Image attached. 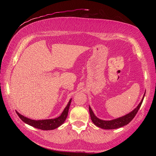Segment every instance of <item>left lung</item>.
I'll list each match as a JSON object with an SVG mask.
<instances>
[{
  "label": "left lung",
  "instance_id": "left-lung-1",
  "mask_svg": "<svg viewBox=\"0 0 156 156\" xmlns=\"http://www.w3.org/2000/svg\"><path fill=\"white\" fill-rule=\"evenodd\" d=\"M145 94V92L144 95L143 99H142L140 103L138 104V105L133 111H132V112H129V114H126V115H125L124 116L115 119H113V120H111V121H104V120H102V119H100L98 118H97L95 116V114H94L92 109L89 106V112H90V115L91 119H92V122L97 126L101 128L102 129H116V128H121L123 126H125V125H128L129 122L132 121L138 111L139 110V109H140V106L142 104Z\"/></svg>",
  "mask_w": 156,
  "mask_h": 156
}]
</instances>
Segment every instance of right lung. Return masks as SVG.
Returning a JSON list of instances; mask_svg holds the SVG:
<instances>
[{
	"label": "right lung",
	"mask_w": 156,
	"mask_h": 156,
	"mask_svg": "<svg viewBox=\"0 0 156 156\" xmlns=\"http://www.w3.org/2000/svg\"><path fill=\"white\" fill-rule=\"evenodd\" d=\"M71 99L69 101L66 107L64 109L61 115L58 118L55 119H44V120H33L29 118H27L22 116L19 112L16 111V113L20 117V118L25 123L35 127L38 129H40L42 130H51L55 129L60 126L62 124L64 123L65 120L66 119V118L68 114V111L69 106L71 104Z\"/></svg>",
	"instance_id": "obj_1"
}]
</instances>
